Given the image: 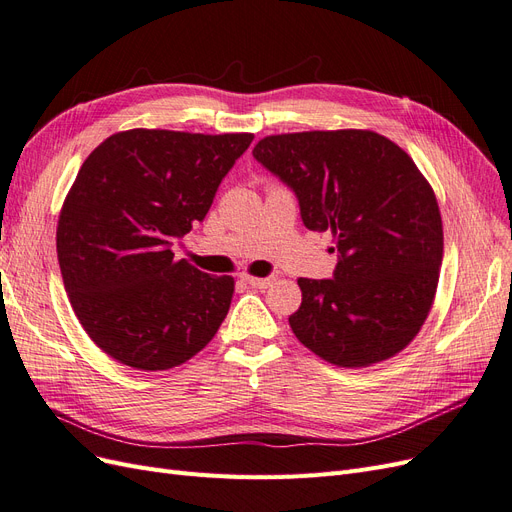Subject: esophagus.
<instances>
[{
	"mask_svg": "<svg viewBox=\"0 0 512 512\" xmlns=\"http://www.w3.org/2000/svg\"><path fill=\"white\" fill-rule=\"evenodd\" d=\"M241 280L247 284V286H252V288H258V290H265V288H269L273 282H275V277L273 275H269V277H254V275H241Z\"/></svg>",
	"mask_w": 512,
	"mask_h": 512,
	"instance_id": "34e87169",
	"label": "esophagus"
}]
</instances>
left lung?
I'll use <instances>...</instances> for the list:
<instances>
[{"mask_svg":"<svg viewBox=\"0 0 512 512\" xmlns=\"http://www.w3.org/2000/svg\"><path fill=\"white\" fill-rule=\"evenodd\" d=\"M252 156L299 200L305 228L333 232V280L301 277L288 322L339 367H367L421 331L442 267L438 200L408 153L376 132L267 136Z\"/></svg>","mask_w":512,"mask_h":512,"instance_id":"left-lung-1","label":"left lung"}]
</instances>
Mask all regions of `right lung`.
Listing matches in <instances>:
<instances>
[{"instance_id":"obj_1","label":"right lung","mask_w":512,"mask_h":512,"mask_svg":"<svg viewBox=\"0 0 512 512\" xmlns=\"http://www.w3.org/2000/svg\"><path fill=\"white\" fill-rule=\"evenodd\" d=\"M252 134L128 130L89 153L57 224V258L76 318L115 361L160 371L218 333L235 292L175 260Z\"/></svg>"}]
</instances>
